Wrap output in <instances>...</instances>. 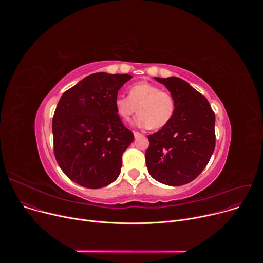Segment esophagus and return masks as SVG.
Segmentation results:
<instances>
[{
	"label": "esophagus",
	"instance_id": "1",
	"mask_svg": "<svg viewBox=\"0 0 263 263\" xmlns=\"http://www.w3.org/2000/svg\"><path fill=\"white\" fill-rule=\"evenodd\" d=\"M134 136H135V138H138V137L141 136V133H139L137 131H134Z\"/></svg>",
	"mask_w": 263,
	"mask_h": 263
}]
</instances>
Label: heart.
<instances>
[{
	"mask_svg": "<svg viewBox=\"0 0 263 263\" xmlns=\"http://www.w3.org/2000/svg\"><path fill=\"white\" fill-rule=\"evenodd\" d=\"M115 105L118 115L125 121H129L138 110L135 125L154 130L165 127L172 121L176 108L174 97L170 92L148 82L132 85L129 97L118 96Z\"/></svg>",
	"mask_w": 263,
	"mask_h": 263,
	"instance_id": "b5f03b06",
	"label": "heart"
}]
</instances>
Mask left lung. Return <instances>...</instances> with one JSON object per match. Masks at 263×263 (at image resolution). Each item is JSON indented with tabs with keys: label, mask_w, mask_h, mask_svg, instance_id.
<instances>
[{
	"label": "left lung",
	"mask_w": 263,
	"mask_h": 263,
	"mask_svg": "<svg viewBox=\"0 0 263 263\" xmlns=\"http://www.w3.org/2000/svg\"><path fill=\"white\" fill-rule=\"evenodd\" d=\"M174 97L172 121L147 136L145 163L156 181L171 186L192 182L205 168L215 147V116L207 99L186 81L157 78Z\"/></svg>",
	"instance_id": "left-lung-1"
}]
</instances>
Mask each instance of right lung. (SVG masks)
<instances>
[{"label": "right lung", "mask_w": 263, "mask_h": 263, "mask_svg": "<svg viewBox=\"0 0 263 263\" xmlns=\"http://www.w3.org/2000/svg\"><path fill=\"white\" fill-rule=\"evenodd\" d=\"M132 76L96 72L60 98L52 130L54 154L62 172L87 189H101L121 173L122 156L134 139L115 101Z\"/></svg>", "instance_id": "add662e5"}]
</instances>
